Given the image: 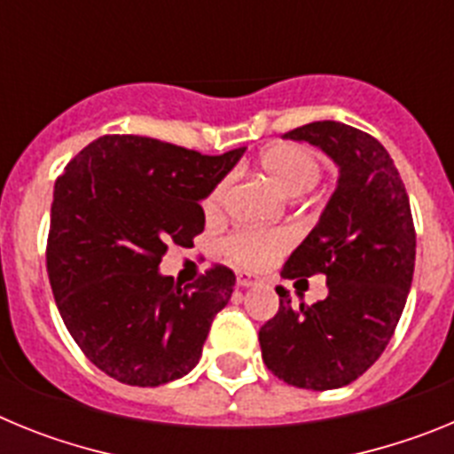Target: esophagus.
<instances>
[{"label": "esophagus", "instance_id": "esophagus-1", "mask_svg": "<svg viewBox=\"0 0 454 454\" xmlns=\"http://www.w3.org/2000/svg\"><path fill=\"white\" fill-rule=\"evenodd\" d=\"M256 279L254 277L250 275V272H236V284H239V286H252V284H254Z\"/></svg>", "mask_w": 454, "mask_h": 454}]
</instances>
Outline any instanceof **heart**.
<instances>
[{"mask_svg": "<svg viewBox=\"0 0 454 454\" xmlns=\"http://www.w3.org/2000/svg\"><path fill=\"white\" fill-rule=\"evenodd\" d=\"M262 168L288 195L307 192L320 182L318 156L302 145H275L262 154ZM231 177H223L204 200L207 214H218L230 195ZM293 234L284 227H240L223 239V252L250 270H263L291 247Z\"/></svg>", "mask_w": 454, "mask_h": 454, "instance_id": "1", "label": "heart"}]
</instances>
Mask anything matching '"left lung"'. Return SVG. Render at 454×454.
<instances>
[{"label":"left lung","instance_id":"obj_1","mask_svg":"<svg viewBox=\"0 0 454 454\" xmlns=\"http://www.w3.org/2000/svg\"><path fill=\"white\" fill-rule=\"evenodd\" d=\"M339 166V186L311 234L288 256V279L327 277V298L279 309L259 330L268 371L291 387H346L380 359L398 327L416 262V230L400 172L377 138L320 120L288 131Z\"/></svg>","mask_w":454,"mask_h":454}]
</instances>
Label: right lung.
<instances>
[{
	"label": "right lung",
	"instance_id": "add662e5",
	"mask_svg": "<svg viewBox=\"0 0 454 454\" xmlns=\"http://www.w3.org/2000/svg\"><path fill=\"white\" fill-rule=\"evenodd\" d=\"M246 147L220 156L145 136H99L54 184L47 275L83 355L131 387H161L195 368L236 275L211 266L179 286L159 275L168 246L204 231L202 200Z\"/></svg>",
	"mask_w": 454,
	"mask_h": 454
}]
</instances>
